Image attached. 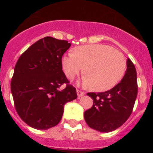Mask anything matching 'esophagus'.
<instances>
[{"mask_svg":"<svg viewBox=\"0 0 153 153\" xmlns=\"http://www.w3.org/2000/svg\"><path fill=\"white\" fill-rule=\"evenodd\" d=\"M84 94H85V92H83V91H81V90H77V95H78V98H81V97H82L83 95H84Z\"/></svg>","mask_w":153,"mask_h":153,"instance_id":"esophagus-1","label":"esophagus"}]
</instances>
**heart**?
Here are the masks:
<instances>
[{
    "instance_id": "heart-1",
    "label": "heart",
    "mask_w": 153,
    "mask_h": 153,
    "mask_svg": "<svg viewBox=\"0 0 153 153\" xmlns=\"http://www.w3.org/2000/svg\"><path fill=\"white\" fill-rule=\"evenodd\" d=\"M61 64L69 80H73L84 70L83 83L96 92L115 87L124 77L126 67L124 55L104 44L75 47L73 53L63 56Z\"/></svg>"
}]
</instances>
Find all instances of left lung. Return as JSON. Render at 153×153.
Returning a JSON list of instances; mask_svg holds the SVG:
<instances>
[{"instance_id":"8db88e82","label":"left lung","mask_w":153,"mask_h":153,"mask_svg":"<svg viewBox=\"0 0 153 153\" xmlns=\"http://www.w3.org/2000/svg\"><path fill=\"white\" fill-rule=\"evenodd\" d=\"M124 78L115 87L103 92H88L93 105L84 112L88 126L101 132H109L126 122L132 112L137 94V73L131 60L126 61Z\"/></svg>"}]
</instances>
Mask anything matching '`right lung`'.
<instances>
[{
  "instance_id": "right-lung-1",
  "label": "right lung",
  "mask_w": 153,
  "mask_h": 153,
  "mask_svg": "<svg viewBox=\"0 0 153 153\" xmlns=\"http://www.w3.org/2000/svg\"><path fill=\"white\" fill-rule=\"evenodd\" d=\"M70 46L67 41L45 37L17 61L11 91L18 115L31 127L47 129L56 126L62 118L64 104L78 97L62 70V56ZM64 83L67 86L60 90Z\"/></svg>"
}]
</instances>
